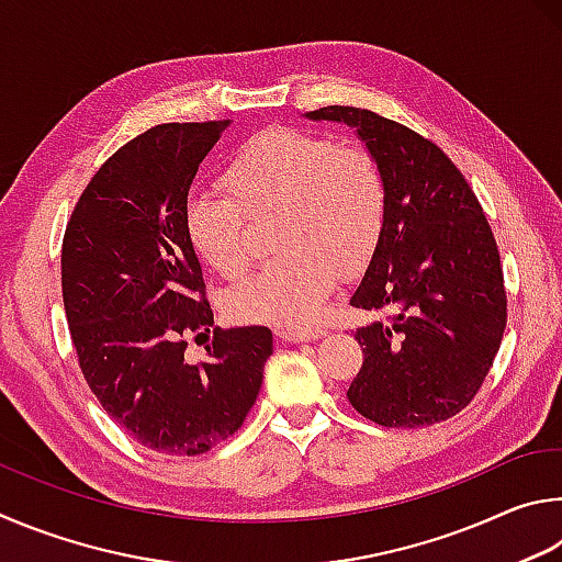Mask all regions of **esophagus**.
<instances>
[{
    "label": "esophagus",
    "instance_id": "34e87169",
    "mask_svg": "<svg viewBox=\"0 0 562 562\" xmlns=\"http://www.w3.org/2000/svg\"><path fill=\"white\" fill-rule=\"evenodd\" d=\"M276 336L286 342H308V340H318L326 336V330H279Z\"/></svg>",
    "mask_w": 562,
    "mask_h": 562
}]
</instances>
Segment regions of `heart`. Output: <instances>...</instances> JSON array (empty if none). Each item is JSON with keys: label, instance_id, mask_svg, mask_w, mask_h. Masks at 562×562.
Masks as SVG:
<instances>
[{"label": "heart", "instance_id": "1", "mask_svg": "<svg viewBox=\"0 0 562 562\" xmlns=\"http://www.w3.org/2000/svg\"><path fill=\"white\" fill-rule=\"evenodd\" d=\"M220 192L192 194L187 234L204 261L236 279L251 261L246 215L279 212L276 249L283 251L229 293L246 323L308 328L340 273L358 271L385 224V180L362 147H338L326 135L271 127L244 145L226 167Z\"/></svg>", "mask_w": 562, "mask_h": 562}]
</instances>
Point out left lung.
<instances>
[{"label": "left lung", "mask_w": 562, "mask_h": 562, "mask_svg": "<svg viewBox=\"0 0 562 562\" xmlns=\"http://www.w3.org/2000/svg\"><path fill=\"white\" fill-rule=\"evenodd\" d=\"M308 121L342 123L385 180V224L350 296L380 313L358 328L366 362L350 405L382 427H427L464 409L506 328L504 271L484 210L457 165L427 137L372 111L328 105Z\"/></svg>", "instance_id": "8db88e82"}]
</instances>
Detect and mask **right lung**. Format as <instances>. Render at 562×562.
<instances>
[{
    "mask_svg": "<svg viewBox=\"0 0 562 562\" xmlns=\"http://www.w3.org/2000/svg\"><path fill=\"white\" fill-rule=\"evenodd\" d=\"M229 123L133 137L93 175L64 234V308L88 387L137 445L170 457L204 454L241 427L273 352L269 328H214L206 362L184 360V338L214 326L187 194Z\"/></svg>",
    "mask_w": 562,
    "mask_h": 562,
    "instance_id": "obj_1",
    "label": "right lung"
}]
</instances>
